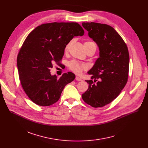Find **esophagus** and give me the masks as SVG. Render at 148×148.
<instances>
[{"label":"esophagus","mask_w":148,"mask_h":148,"mask_svg":"<svg viewBox=\"0 0 148 148\" xmlns=\"http://www.w3.org/2000/svg\"><path fill=\"white\" fill-rule=\"evenodd\" d=\"M75 79H76V80H77V81H82L81 78L80 77H78V76H76V77H75Z\"/></svg>","instance_id":"34e87169"}]
</instances>
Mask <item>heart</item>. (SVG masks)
Masks as SVG:
<instances>
[{
  "mask_svg": "<svg viewBox=\"0 0 148 148\" xmlns=\"http://www.w3.org/2000/svg\"><path fill=\"white\" fill-rule=\"evenodd\" d=\"M72 43V41H70L69 43L67 45V46H66V49L65 50L67 51L68 50L69 47L70 46L71 44ZM86 44H88V45H95L94 43L93 42H91V41H88V42H86ZM96 46V45H95ZM69 69L73 71L74 73H75L77 74H80L83 70H85L87 69V66L84 64H81V63H79L78 62H77L75 61H71L69 63Z\"/></svg>",
  "mask_w": 148,
  "mask_h": 148,
  "instance_id": "1",
  "label": "heart"
}]
</instances>
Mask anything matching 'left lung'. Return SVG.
Masks as SVG:
<instances>
[{
	"label": "left lung",
	"mask_w": 148,
	"mask_h": 148,
	"mask_svg": "<svg viewBox=\"0 0 148 148\" xmlns=\"http://www.w3.org/2000/svg\"><path fill=\"white\" fill-rule=\"evenodd\" d=\"M99 48V57L88 71V89L82 95L87 104L102 107L114 101L128 81L130 56L128 47L111 26L98 23H82Z\"/></svg>",
	"instance_id": "left-lung-1"
}]
</instances>
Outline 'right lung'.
Returning a JSON list of instances; mask_svg holds the SVG:
<instances>
[{
  "label": "right lung",
  "mask_w": 148,
  "mask_h": 148,
  "mask_svg": "<svg viewBox=\"0 0 148 148\" xmlns=\"http://www.w3.org/2000/svg\"><path fill=\"white\" fill-rule=\"evenodd\" d=\"M84 31L77 23H51L41 25L27 37L17 58V66L22 86L29 98L40 106L56 103L67 84L75 75L71 72L57 79L50 69L54 62L60 65L67 45Z\"/></svg>",
  "instance_id": "right-lung-1"
}]
</instances>
